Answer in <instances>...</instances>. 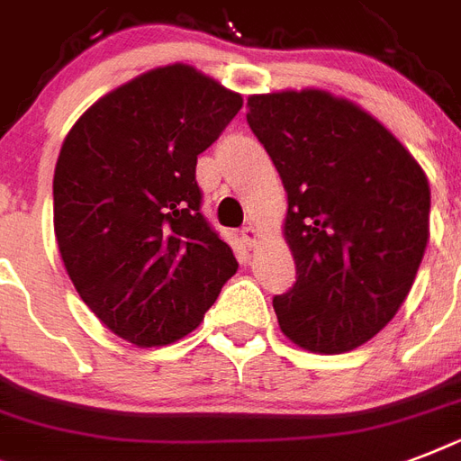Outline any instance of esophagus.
I'll return each mask as SVG.
<instances>
[{
  "label": "esophagus",
  "mask_w": 461,
  "mask_h": 461,
  "mask_svg": "<svg viewBox=\"0 0 461 461\" xmlns=\"http://www.w3.org/2000/svg\"><path fill=\"white\" fill-rule=\"evenodd\" d=\"M241 241H244L249 249H253V246H256V241H258V230H256V227H251V224H249V227H244V230H241Z\"/></svg>",
  "instance_id": "34e87169"
}]
</instances>
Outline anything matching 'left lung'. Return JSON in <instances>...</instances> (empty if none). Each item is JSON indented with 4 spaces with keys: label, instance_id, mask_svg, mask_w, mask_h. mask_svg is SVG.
Returning a JSON list of instances; mask_svg holds the SVG:
<instances>
[{
    "label": "left lung",
    "instance_id": "left-lung-1",
    "mask_svg": "<svg viewBox=\"0 0 461 461\" xmlns=\"http://www.w3.org/2000/svg\"><path fill=\"white\" fill-rule=\"evenodd\" d=\"M246 122L287 191L296 282L273 299L282 332L321 354L357 349L414 285L429 179L378 119L325 90L251 95Z\"/></svg>",
    "mask_w": 461,
    "mask_h": 461
}]
</instances>
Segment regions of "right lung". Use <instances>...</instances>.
<instances>
[{
  "label": "right lung",
  "mask_w": 461,
  "mask_h": 461,
  "mask_svg": "<svg viewBox=\"0 0 461 461\" xmlns=\"http://www.w3.org/2000/svg\"><path fill=\"white\" fill-rule=\"evenodd\" d=\"M241 95L172 64L100 97L74 124L54 169V234L86 306L139 347L181 339L237 273L203 217L198 155Z\"/></svg>",
  "instance_id": "1"
}]
</instances>
